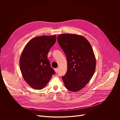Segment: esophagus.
<instances>
[{
    "instance_id": "esophagus-1",
    "label": "esophagus",
    "mask_w": 120,
    "mask_h": 120,
    "mask_svg": "<svg viewBox=\"0 0 120 120\" xmlns=\"http://www.w3.org/2000/svg\"><path fill=\"white\" fill-rule=\"evenodd\" d=\"M55 71L56 73H57V72H58V68H55Z\"/></svg>"
}]
</instances>
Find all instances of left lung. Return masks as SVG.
I'll use <instances>...</instances> for the list:
<instances>
[{
	"label": "left lung",
	"mask_w": 120,
	"mask_h": 120,
	"mask_svg": "<svg viewBox=\"0 0 120 120\" xmlns=\"http://www.w3.org/2000/svg\"><path fill=\"white\" fill-rule=\"evenodd\" d=\"M58 43L66 56L67 70L62 77L66 89L77 92L91 79L96 59L91 45L83 37L70 34L57 36Z\"/></svg>",
	"instance_id": "obj_1"
}]
</instances>
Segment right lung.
<instances>
[{
  "mask_svg": "<svg viewBox=\"0 0 120 120\" xmlns=\"http://www.w3.org/2000/svg\"><path fill=\"white\" fill-rule=\"evenodd\" d=\"M56 39V35L37 37L27 43L22 51L20 70L25 81L34 89H43L56 73L47 55Z\"/></svg>",
  "mask_w": 120,
  "mask_h": 120,
  "instance_id": "right-lung-1",
  "label": "right lung"
}]
</instances>
